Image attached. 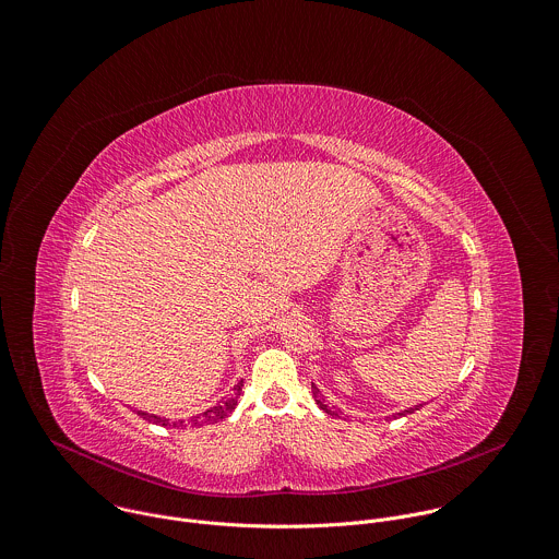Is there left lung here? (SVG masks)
I'll return each instance as SVG.
<instances>
[{"instance_id":"left-lung-1","label":"left lung","mask_w":559,"mask_h":559,"mask_svg":"<svg viewBox=\"0 0 559 559\" xmlns=\"http://www.w3.org/2000/svg\"><path fill=\"white\" fill-rule=\"evenodd\" d=\"M312 393H314V397H317V404H319V406H321V408H323L328 415H336V411H334V408H330V406L323 402V395L319 393V389H317L314 384H312ZM413 411H415V408H411V411H404V413H397V415L402 417V415H406V413H413ZM397 415H395V417H397Z\"/></svg>"}]
</instances>
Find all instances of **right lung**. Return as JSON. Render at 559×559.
Listing matches in <instances>:
<instances>
[{"instance_id":"1","label":"right lung","mask_w":559,"mask_h":559,"mask_svg":"<svg viewBox=\"0 0 559 559\" xmlns=\"http://www.w3.org/2000/svg\"><path fill=\"white\" fill-rule=\"evenodd\" d=\"M240 389H242V382H238L236 384V395L234 397H229V400H225V402H221L218 406H212V408H207L205 413H201L199 417H192V419H188V421H181L183 426H203V424H214V421H221V419H225L234 408H236V404H238V395H240ZM144 419H148V421H153V424H159V426H170V421L166 419V417H159V415H148V413H142V411H138ZM173 426H179V424H173Z\"/></svg>"}]
</instances>
